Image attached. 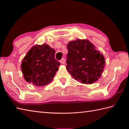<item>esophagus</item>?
<instances>
[{"instance_id": "34e87169", "label": "esophagus", "mask_w": 129, "mask_h": 129, "mask_svg": "<svg viewBox=\"0 0 129 129\" xmlns=\"http://www.w3.org/2000/svg\"><path fill=\"white\" fill-rule=\"evenodd\" d=\"M60 61L61 64H64V63L65 62V58H62L61 59V60Z\"/></svg>"}]
</instances>
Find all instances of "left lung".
<instances>
[{
    "label": "left lung",
    "mask_w": 129,
    "mask_h": 129,
    "mask_svg": "<svg viewBox=\"0 0 129 129\" xmlns=\"http://www.w3.org/2000/svg\"><path fill=\"white\" fill-rule=\"evenodd\" d=\"M67 69L76 80L91 84L101 77L105 60L89 40L77 39L67 45Z\"/></svg>",
    "instance_id": "1"
}]
</instances>
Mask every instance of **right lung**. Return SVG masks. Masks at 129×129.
I'll return each mask as SVG.
<instances>
[{
  "label": "right lung",
  "mask_w": 129,
  "mask_h": 129,
  "mask_svg": "<svg viewBox=\"0 0 129 129\" xmlns=\"http://www.w3.org/2000/svg\"><path fill=\"white\" fill-rule=\"evenodd\" d=\"M54 53V49L45 44L32 47L21 64V69L25 80L39 86L51 82L60 65L56 60Z\"/></svg>",
  "instance_id": "1"
}]
</instances>
